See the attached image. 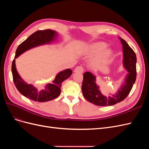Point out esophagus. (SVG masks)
Masks as SVG:
<instances>
[{
  "label": "esophagus",
  "instance_id": "obj_1",
  "mask_svg": "<svg viewBox=\"0 0 149 149\" xmlns=\"http://www.w3.org/2000/svg\"><path fill=\"white\" fill-rule=\"evenodd\" d=\"M75 73H83L84 72V68L81 66H78L74 69Z\"/></svg>",
  "mask_w": 149,
  "mask_h": 149
}]
</instances>
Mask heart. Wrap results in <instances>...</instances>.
Segmentation results:
<instances>
[{"label": "heart", "instance_id": "obj_1", "mask_svg": "<svg viewBox=\"0 0 149 149\" xmlns=\"http://www.w3.org/2000/svg\"><path fill=\"white\" fill-rule=\"evenodd\" d=\"M107 45L104 42H96L89 44L84 50L86 56H94L91 60V65L94 68H99L106 65L112 55L111 49L106 48Z\"/></svg>", "mask_w": 149, "mask_h": 149}]
</instances>
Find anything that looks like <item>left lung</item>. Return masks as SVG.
Masks as SVG:
<instances>
[{
	"instance_id": "1",
	"label": "left lung",
	"mask_w": 149,
	"mask_h": 149,
	"mask_svg": "<svg viewBox=\"0 0 149 149\" xmlns=\"http://www.w3.org/2000/svg\"><path fill=\"white\" fill-rule=\"evenodd\" d=\"M123 44L124 53V65L129 74L125 80V84L114 94L106 96L101 94L99 86L96 83V77L90 72H86L83 74L82 91L86 100L94 104L100 106H112L121 102L126 98L132 88L136 80V53L123 38H120Z\"/></svg>"
}]
</instances>
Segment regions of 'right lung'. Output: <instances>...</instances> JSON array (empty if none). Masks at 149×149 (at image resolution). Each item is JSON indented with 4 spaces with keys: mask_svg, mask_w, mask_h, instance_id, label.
Segmentation results:
<instances>
[{
    "mask_svg": "<svg viewBox=\"0 0 149 149\" xmlns=\"http://www.w3.org/2000/svg\"><path fill=\"white\" fill-rule=\"evenodd\" d=\"M56 35V32L55 31L49 29L35 31L24 42L19 45L15 52V58L31 48L51 42L55 39ZM12 73L13 81L15 87L22 95L35 101L46 102L53 100L59 96L61 93L62 83L70 78L73 72L70 69H67L60 72L56 76L55 79L52 84H47L44 89H42L41 91H39L33 86L28 84L24 81L17 73L15 68V59L12 62Z\"/></svg>",
    "mask_w": 149,
    "mask_h": 149,
    "instance_id": "1",
    "label": "right lung"
}]
</instances>
